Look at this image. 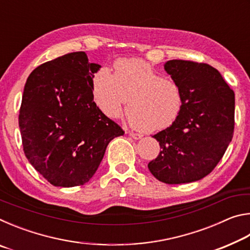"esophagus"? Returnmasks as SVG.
I'll use <instances>...</instances> for the list:
<instances>
[{
  "mask_svg": "<svg viewBox=\"0 0 250 250\" xmlns=\"http://www.w3.org/2000/svg\"><path fill=\"white\" fill-rule=\"evenodd\" d=\"M130 137L135 139V140H138V139H141V138L143 137V135H142L141 133H135V132H133V131H131V132H130Z\"/></svg>",
  "mask_w": 250,
  "mask_h": 250,
  "instance_id": "esophagus-1",
  "label": "esophagus"
}]
</instances>
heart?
I'll return each instance as SVG.
<instances>
[{
    "label": "heart",
    "instance_id": "b5f03b06",
    "mask_svg": "<svg viewBox=\"0 0 250 250\" xmlns=\"http://www.w3.org/2000/svg\"><path fill=\"white\" fill-rule=\"evenodd\" d=\"M92 94L97 107L110 118H119L129 101V122L146 132L168 128L184 105L180 84L141 59L117 62L115 74L101 68L92 82Z\"/></svg>",
    "mask_w": 250,
    "mask_h": 250
}]
</instances>
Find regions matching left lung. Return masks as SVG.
<instances>
[{
  "mask_svg": "<svg viewBox=\"0 0 250 250\" xmlns=\"http://www.w3.org/2000/svg\"><path fill=\"white\" fill-rule=\"evenodd\" d=\"M164 69L181 86L184 105L174 124L153 135L161 151L147 167L163 183L195 182L214 170L229 146L235 94L219 71L204 62L173 59Z\"/></svg>",
  "mask_w": 250,
  "mask_h": 250,
  "instance_id": "obj_1",
  "label": "left lung"
}]
</instances>
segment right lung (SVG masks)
<instances>
[{
	"mask_svg": "<svg viewBox=\"0 0 250 250\" xmlns=\"http://www.w3.org/2000/svg\"><path fill=\"white\" fill-rule=\"evenodd\" d=\"M99 68L84 52L69 53L37 67L25 83L19 115L23 150L54 186L87 183L109 142L125 134L94 101Z\"/></svg>",
	"mask_w": 250,
	"mask_h": 250,
	"instance_id": "obj_1",
	"label": "right lung"
}]
</instances>
